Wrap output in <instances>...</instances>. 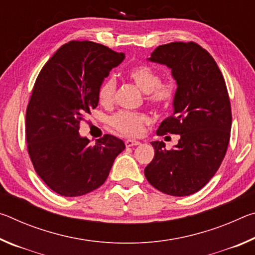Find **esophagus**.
Here are the masks:
<instances>
[{"mask_svg": "<svg viewBox=\"0 0 255 255\" xmlns=\"http://www.w3.org/2000/svg\"><path fill=\"white\" fill-rule=\"evenodd\" d=\"M126 146L127 147H131V146H136V145H139L140 143L138 140H136V139H127L126 140Z\"/></svg>", "mask_w": 255, "mask_h": 255, "instance_id": "esophagus-1", "label": "esophagus"}]
</instances>
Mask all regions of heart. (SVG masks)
Returning <instances> with one entry per match:
<instances>
[{"mask_svg": "<svg viewBox=\"0 0 255 255\" xmlns=\"http://www.w3.org/2000/svg\"><path fill=\"white\" fill-rule=\"evenodd\" d=\"M128 79L132 81L141 91L147 94V100L155 107H165L173 100L175 85L173 82H161L158 72L148 65H137L129 68ZM116 80L110 76L103 81L99 89V101L102 105H110L115 100ZM149 123L148 116L138 112L119 111L110 119L112 127L128 136H138L144 126Z\"/></svg>", "mask_w": 255, "mask_h": 255, "instance_id": "b5f03b06", "label": "heart"}]
</instances>
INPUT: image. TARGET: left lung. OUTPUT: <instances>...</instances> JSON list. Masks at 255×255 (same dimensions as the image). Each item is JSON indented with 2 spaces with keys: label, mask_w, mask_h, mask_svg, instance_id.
I'll list each match as a JSON object with an SVG mask.
<instances>
[{
  "label": "left lung",
  "mask_w": 255,
  "mask_h": 255,
  "mask_svg": "<svg viewBox=\"0 0 255 255\" xmlns=\"http://www.w3.org/2000/svg\"><path fill=\"white\" fill-rule=\"evenodd\" d=\"M147 60L169 67L176 82L173 115L156 133H178L180 139L170 150L163 141L150 143L155 154L145 176L163 193L190 196L215 175L230 143L232 111L225 80L211 55L195 42L161 45Z\"/></svg>",
  "instance_id": "left-lung-1"
}]
</instances>
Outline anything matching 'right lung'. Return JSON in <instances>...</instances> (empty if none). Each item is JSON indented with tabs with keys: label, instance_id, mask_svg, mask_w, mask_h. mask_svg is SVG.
<instances>
[{
	"label": "right lung",
	"instance_id": "obj_1",
	"mask_svg": "<svg viewBox=\"0 0 255 255\" xmlns=\"http://www.w3.org/2000/svg\"><path fill=\"white\" fill-rule=\"evenodd\" d=\"M125 59L93 41L63 45L42 67L25 115L28 152L34 170L64 197H79L105 183L125 143L105 135L90 144L79 132L86 114L99 103V89Z\"/></svg>",
	"mask_w": 255,
	"mask_h": 255
}]
</instances>
